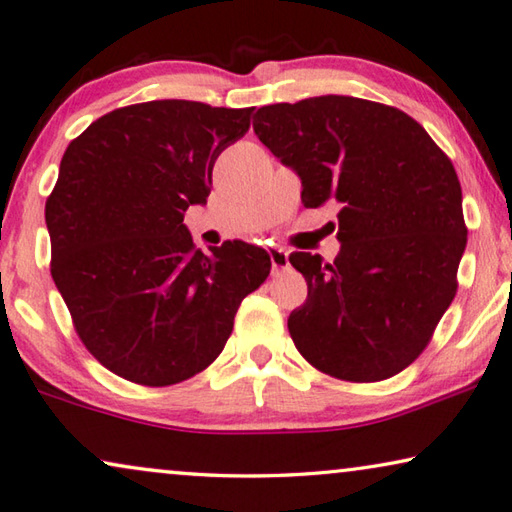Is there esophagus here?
<instances>
[{
	"mask_svg": "<svg viewBox=\"0 0 512 512\" xmlns=\"http://www.w3.org/2000/svg\"><path fill=\"white\" fill-rule=\"evenodd\" d=\"M269 260H272V274L278 276L281 272L289 267V254L285 252L283 247H269Z\"/></svg>",
	"mask_w": 512,
	"mask_h": 512,
	"instance_id": "esophagus-1",
	"label": "esophagus"
}]
</instances>
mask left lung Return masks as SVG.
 <instances>
[{"label":"left lung","instance_id":"obj_1","mask_svg":"<svg viewBox=\"0 0 512 512\" xmlns=\"http://www.w3.org/2000/svg\"><path fill=\"white\" fill-rule=\"evenodd\" d=\"M254 133L301 176L305 207L341 205L334 263L289 256L307 281L287 318L296 350L341 381L406 370L459 285L468 227L450 158L408 113L347 95L263 106Z\"/></svg>","mask_w":512,"mask_h":512}]
</instances>
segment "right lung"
<instances>
[{"label": "right lung", "mask_w": 512, "mask_h": 512, "mask_svg": "<svg viewBox=\"0 0 512 512\" xmlns=\"http://www.w3.org/2000/svg\"><path fill=\"white\" fill-rule=\"evenodd\" d=\"M252 113L140 102L102 115L64 151L44 209L51 276L86 350L122 379L162 388L209 368L240 301L269 276L265 249L225 240L205 256L182 225Z\"/></svg>", "instance_id": "right-lung-1"}]
</instances>
